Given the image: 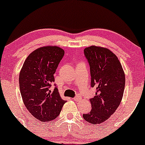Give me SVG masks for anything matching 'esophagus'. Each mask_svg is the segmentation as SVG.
<instances>
[{
	"instance_id": "obj_1",
	"label": "esophagus",
	"mask_w": 145,
	"mask_h": 145,
	"mask_svg": "<svg viewBox=\"0 0 145 145\" xmlns=\"http://www.w3.org/2000/svg\"><path fill=\"white\" fill-rule=\"evenodd\" d=\"M80 99H81V97H79V96H77V97L73 98V100L74 101H79L80 100Z\"/></svg>"
}]
</instances>
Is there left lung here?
<instances>
[{
    "label": "left lung",
    "mask_w": 145,
    "mask_h": 145,
    "mask_svg": "<svg viewBox=\"0 0 145 145\" xmlns=\"http://www.w3.org/2000/svg\"><path fill=\"white\" fill-rule=\"evenodd\" d=\"M84 52L90 66L91 86L96 88V93L90 99L91 110L83 118L91 124H101L116 112L122 101L125 74L118 57L108 48L91 46Z\"/></svg>",
    "instance_id": "left-lung-1"
}]
</instances>
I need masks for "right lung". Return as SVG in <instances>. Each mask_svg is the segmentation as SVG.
Instances as JSON below:
<instances>
[{
	"label": "right lung",
	"mask_w": 145,
	"mask_h": 145,
	"mask_svg": "<svg viewBox=\"0 0 145 145\" xmlns=\"http://www.w3.org/2000/svg\"><path fill=\"white\" fill-rule=\"evenodd\" d=\"M64 50L57 46H44L27 57L19 74V87L26 108L39 120L49 122L59 115L66 101L60 97L57 88L51 91L54 74Z\"/></svg>",
	"instance_id": "add662e5"
}]
</instances>
